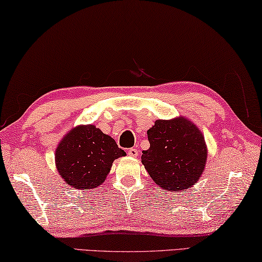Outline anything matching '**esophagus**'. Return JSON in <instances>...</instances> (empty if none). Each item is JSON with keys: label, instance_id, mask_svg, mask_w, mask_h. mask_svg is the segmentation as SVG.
Masks as SVG:
<instances>
[{"label": "esophagus", "instance_id": "34e87169", "mask_svg": "<svg viewBox=\"0 0 262 262\" xmlns=\"http://www.w3.org/2000/svg\"><path fill=\"white\" fill-rule=\"evenodd\" d=\"M138 154H139L138 149H135V148H130L129 150H128V155H129L130 157H136L138 156Z\"/></svg>", "mask_w": 262, "mask_h": 262}]
</instances>
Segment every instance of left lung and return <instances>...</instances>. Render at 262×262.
I'll return each mask as SVG.
<instances>
[{
    "mask_svg": "<svg viewBox=\"0 0 262 262\" xmlns=\"http://www.w3.org/2000/svg\"><path fill=\"white\" fill-rule=\"evenodd\" d=\"M147 134L150 148L143 150L141 161L154 183L171 192L197 183L205 170L207 146L196 124L182 115L160 119Z\"/></svg>",
    "mask_w": 262,
    "mask_h": 262,
    "instance_id": "obj_1",
    "label": "left lung"
}]
</instances>
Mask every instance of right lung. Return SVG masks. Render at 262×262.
<instances>
[{"instance_id":"add662e5","label":"right lung","mask_w":262,"mask_h":262,"mask_svg":"<svg viewBox=\"0 0 262 262\" xmlns=\"http://www.w3.org/2000/svg\"><path fill=\"white\" fill-rule=\"evenodd\" d=\"M126 156L115 140L94 126L79 124L59 141L55 152L57 171L65 184L95 189L106 181L113 162Z\"/></svg>"}]
</instances>
